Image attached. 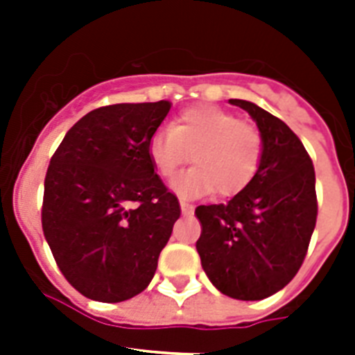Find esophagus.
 I'll return each instance as SVG.
<instances>
[{
  "label": "esophagus",
  "mask_w": 355,
  "mask_h": 355,
  "mask_svg": "<svg viewBox=\"0 0 355 355\" xmlns=\"http://www.w3.org/2000/svg\"><path fill=\"white\" fill-rule=\"evenodd\" d=\"M180 210H182L184 216H189V214H193V206L188 205V202H184V200H180Z\"/></svg>",
  "instance_id": "1"
}]
</instances>
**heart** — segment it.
Wrapping results in <instances>:
<instances>
[{
    "label": "heart",
    "instance_id": "heart-1",
    "mask_svg": "<svg viewBox=\"0 0 355 355\" xmlns=\"http://www.w3.org/2000/svg\"><path fill=\"white\" fill-rule=\"evenodd\" d=\"M189 155L195 167L175 182L178 193L199 197L217 189L223 197H232L258 175L263 138L252 123L230 110L199 105L178 114L171 128L156 130L147 141L150 164L166 180L177 177Z\"/></svg>",
    "mask_w": 355,
    "mask_h": 355
}]
</instances>
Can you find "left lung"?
Segmentation results:
<instances>
[{
  "mask_svg": "<svg viewBox=\"0 0 355 355\" xmlns=\"http://www.w3.org/2000/svg\"><path fill=\"white\" fill-rule=\"evenodd\" d=\"M263 138L258 175L227 205L197 206V252L214 286L237 300L275 295L300 269L317 223L315 169L302 141L258 105L230 99Z\"/></svg>",
  "mask_w": 355,
  "mask_h": 355,
  "instance_id": "left-lung-1",
  "label": "left lung"
}]
</instances>
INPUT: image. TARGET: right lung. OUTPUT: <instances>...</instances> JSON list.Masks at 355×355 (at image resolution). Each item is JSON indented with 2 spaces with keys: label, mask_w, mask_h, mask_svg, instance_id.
<instances>
[{
  "label": "right lung",
  "mask_w": 355,
  "mask_h": 355,
  "mask_svg": "<svg viewBox=\"0 0 355 355\" xmlns=\"http://www.w3.org/2000/svg\"><path fill=\"white\" fill-rule=\"evenodd\" d=\"M169 108V101L96 108L51 156L42 230L64 278L86 298L123 302L155 276L180 217L177 195L147 156Z\"/></svg>",
  "instance_id": "obj_1"
}]
</instances>
